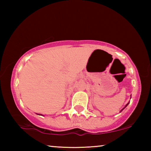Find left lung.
Masks as SVG:
<instances>
[{
  "instance_id": "8db88e82",
  "label": "left lung",
  "mask_w": 151,
  "mask_h": 151,
  "mask_svg": "<svg viewBox=\"0 0 151 151\" xmlns=\"http://www.w3.org/2000/svg\"><path fill=\"white\" fill-rule=\"evenodd\" d=\"M129 104V103H127V104H126V106H124V108H123V109H122V110H121V111H120V112H122V111H123V110H124V109H125V108H126V107H127V106H128V104Z\"/></svg>"
}]
</instances>
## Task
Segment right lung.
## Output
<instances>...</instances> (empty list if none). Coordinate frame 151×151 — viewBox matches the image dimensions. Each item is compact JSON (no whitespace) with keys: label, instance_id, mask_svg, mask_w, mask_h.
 Here are the masks:
<instances>
[{"label":"right lung","instance_id":"1","mask_svg":"<svg viewBox=\"0 0 151 151\" xmlns=\"http://www.w3.org/2000/svg\"><path fill=\"white\" fill-rule=\"evenodd\" d=\"M37 114H38V113H37ZM38 115H42L41 114H38Z\"/></svg>","mask_w":151,"mask_h":151}]
</instances>
